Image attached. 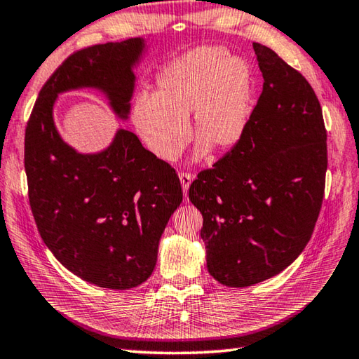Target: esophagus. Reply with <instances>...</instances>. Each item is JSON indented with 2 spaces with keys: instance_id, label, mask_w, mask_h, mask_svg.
<instances>
[{
  "instance_id": "obj_1",
  "label": "esophagus",
  "mask_w": 359,
  "mask_h": 359,
  "mask_svg": "<svg viewBox=\"0 0 359 359\" xmlns=\"http://www.w3.org/2000/svg\"><path fill=\"white\" fill-rule=\"evenodd\" d=\"M180 180H181V186H183L184 196L187 197V192H189V186H191V183H192L194 176H192L191 173L183 172V173H180Z\"/></svg>"
}]
</instances>
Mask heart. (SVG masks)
<instances>
[{"mask_svg":"<svg viewBox=\"0 0 359 359\" xmlns=\"http://www.w3.org/2000/svg\"><path fill=\"white\" fill-rule=\"evenodd\" d=\"M252 97L246 62L224 48L203 47L163 69L154 96L135 97L132 121L151 153L172 162L189 140L186 119L191 115L200 156L210 147L233 148L248 129Z\"/></svg>","mask_w":359,"mask_h":359,"instance_id":"obj_1","label":"heart"}]
</instances>
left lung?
Returning <instances> with one entry per match:
<instances>
[{
  "label": "left lung",
  "mask_w": 359,
  "mask_h": 359,
  "mask_svg": "<svg viewBox=\"0 0 359 359\" xmlns=\"http://www.w3.org/2000/svg\"><path fill=\"white\" fill-rule=\"evenodd\" d=\"M263 91L248 129L189 200L203 216L206 266L227 287L273 278L298 259L322 208L328 167L322 107L303 75L254 42Z\"/></svg>",
  "instance_id": "left-lung-1"
}]
</instances>
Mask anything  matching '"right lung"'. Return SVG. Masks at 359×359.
<instances>
[{
	"label": "right lung",
	"mask_w": 359,
	"mask_h": 359,
	"mask_svg": "<svg viewBox=\"0 0 359 359\" xmlns=\"http://www.w3.org/2000/svg\"><path fill=\"white\" fill-rule=\"evenodd\" d=\"M143 48V39L132 37L72 53L42 86L25 130L28 197L41 238L69 271L111 290L153 274L161 236L183 202L180 178L126 129L100 153H77L56 130L53 105L61 93L96 88L126 119Z\"/></svg>",
	"instance_id": "right-lung-1"
}]
</instances>
